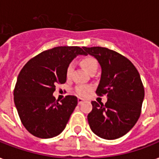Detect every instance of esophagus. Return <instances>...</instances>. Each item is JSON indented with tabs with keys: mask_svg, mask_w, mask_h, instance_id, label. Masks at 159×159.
Masks as SVG:
<instances>
[{
	"mask_svg": "<svg viewBox=\"0 0 159 159\" xmlns=\"http://www.w3.org/2000/svg\"><path fill=\"white\" fill-rule=\"evenodd\" d=\"M83 102H84V101L82 99H81V98H78V99H77V103H78V105L82 104Z\"/></svg>",
	"mask_w": 159,
	"mask_h": 159,
	"instance_id": "esophagus-1",
	"label": "esophagus"
}]
</instances>
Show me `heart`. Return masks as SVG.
I'll return each mask as SVG.
<instances>
[{"mask_svg": "<svg viewBox=\"0 0 159 159\" xmlns=\"http://www.w3.org/2000/svg\"><path fill=\"white\" fill-rule=\"evenodd\" d=\"M82 67H84L85 69L87 70V72L91 73L92 71L97 70L98 68V62L97 60L93 57H86L82 59ZM74 70V64L71 62L68 64L66 69V77L67 78H70L72 77V72ZM92 87L91 86H87V85H81L78 87H76L75 92L77 96H79L81 97H86L87 95L89 94V92L92 91Z\"/></svg>", "mask_w": 159, "mask_h": 159, "instance_id": "1", "label": "heart"}]
</instances>
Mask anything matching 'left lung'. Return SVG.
Instances as JSON below:
<instances>
[{
    "mask_svg": "<svg viewBox=\"0 0 159 159\" xmlns=\"http://www.w3.org/2000/svg\"><path fill=\"white\" fill-rule=\"evenodd\" d=\"M85 54L95 57L102 67L96 93L106 95V104L92 102L87 120L90 128L105 139L120 138L139 118L144 88L134 65L120 53L102 47H82Z\"/></svg>",
    "mask_w": 159,
    "mask_h": 159,
    "instance_id": "obj_1",
    "label": "left lung"
}]
</instances>
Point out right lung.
Masks as SVG:
<instances>
[{
  "mask_svg": "<svg viewBox=\"0 0 159 159\" xmlns=\"http://www.w3.org/2000/svg\"><path fill=\"white\" fill-rule=\"evenodd\" d=\"M78 54L77 46H60L40 53L23 67L14 90V102L21 122L35 137L49 139L62 133L77 105L75 96L58 103L53 96L56 85L66 82V69Z\"/></svg>",
  "mask_w": 159,
  "mask_h": 159,
  "instance_id": "add662e5",
  "label": "right lung"
}]
</instances>
